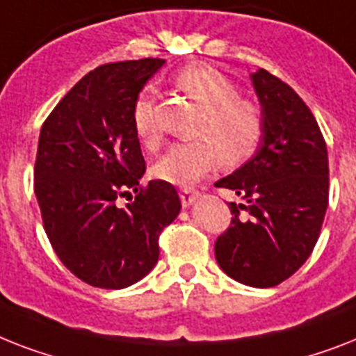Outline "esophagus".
<instances>
[{
  "label": "esophagus",
  "mask_w": 356,
  "mask_h": 356,
  "mask_svg": "<svg viewBox=\"0 0 356 356\" xmlns=\"http://www.w3.org/2000/svg\"><path fill=\"white\" fill-rule=\"evenodd\" d=\"M179 195H181V203H183V207H190V204L199 197V192L195 188L183 186L179 190Z\"/></svg>",
  "instance_id": "obj_1"
}]
</instances>
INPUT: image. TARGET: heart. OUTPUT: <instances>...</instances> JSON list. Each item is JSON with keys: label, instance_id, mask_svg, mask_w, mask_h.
I'll list each match as a JSON object with an SVG mask.
<instances>
[{"label": "heart", "instance_id": "b5f03b06", "mask_svg": "<svg viewBox=\"0 0 356 356\" xmlns=\"http://www.w3.org/2000/svg\"><path fill=\"white\" fill-rule=\"evenodd\" d=\"M173 88L201 108L195 135L190 143L173 144L153 166V175L172 184H190L204 177L221 161L227 168L247 163L258 152L265 118L258 104L239 97L238 88L225 74L208 65H190L173 76ZM135 137L144 148H157L161 126L155 98L138 95L131 108Z\"/></svg>", "mask_w": 356, "mask_h": 356}]
</instances>
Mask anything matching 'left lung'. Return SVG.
I'll list each match as a JSON object with an SVG mask.
<instances>
[{"mask_svg": "<svg viewBox=\"0 0 356 356\" xmlns=\"http://www.w3.org/2000/svg\"><path fill=\"white\" fill-rule=\"evenodd\" d=\"M265 131L258 152L219 179L245 203H230V227L216 239V259L230 278L274 287L313 252L329 201L327 146L316 118L291 86L265 69L252 74Z\"/></svg>", "mask_w": 356, "mask_h": 356, "instance_id": "8db88e82", "label": "left lung"}]
</instances>
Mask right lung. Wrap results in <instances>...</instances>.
Returning <instances> with one entry per match:
<instances>
[{
  "instance_id": "right-lung-1",
  "label": "right lung",
  "mask_w": 356,
  "mask_h": 356,
  "mask_svg": "<svg viewBox=\"0 0 356 356\" xmlns=\"http://www.w3.org/2000/svg\"><path fill=\"white\" fill-rule=\"evenodd\" d=\"M161 58L104 63L74 83L40 131L34 193L49 241L82 282L124 289L159 259V236L181 210L166 181L146 172L131 108ZM138 193L126 207L116 199Z\"/></svg>"
}]
</instances>
